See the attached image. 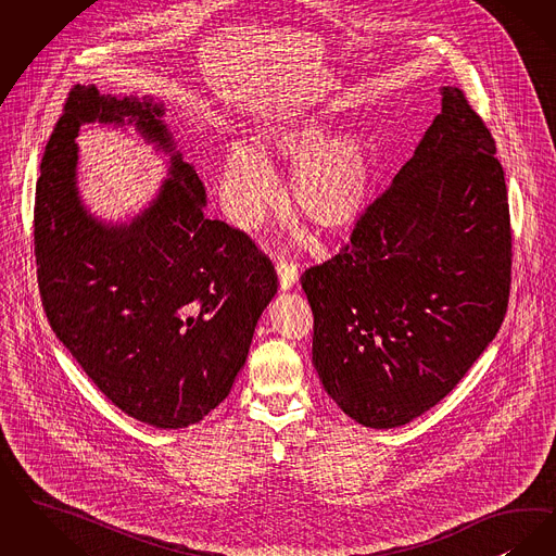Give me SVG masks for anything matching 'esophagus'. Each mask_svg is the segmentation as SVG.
Listing matches in <instances>:
<instances>
[{
    "label": "esophagus",
    "instance_id": "1",
    "mask_svg": "<svg viewBox=\"0 0 556 556\" xmlns=\"http://www.w3.org/2000/svg\"><path fill=\"white\" fill-rule=\"evenodd\" d=\"M277 270H279V283H281V289L293 288L295 283H298V265H295V261H291L288 256H279V261H277Z\"/></svg>",
    "mask_w": 556,
    "mask_h": 556
}]
</instances>
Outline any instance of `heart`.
I'll return each mask as SVG.
<instances>
[{
  "label": "heart",
  "mask_w": 556,
  "mask_h": 556,
  "mask_svg": "<svg viewBox=\"0 0 556 556\" xmlns=\"http://www.w3.org/2000/svg\"><path fill=\"white\" fill-rule=\"evenodd\" d=\"M268 156L298 163L291 199L308 222L323 229H345L362 217L375 176V147L364 130L337 134L323 113L279 119L258 134ZM223 197L240 225H254L277 199L275 172L258 149L229 142L222 167Z\"/></svg>",
  "instance_id": "obj_1"
}]
</instances>
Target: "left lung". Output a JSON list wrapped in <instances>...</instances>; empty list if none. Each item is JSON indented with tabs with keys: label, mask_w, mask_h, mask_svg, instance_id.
Masks as SVG:
<instances>
[{
	"label": "left lung",
	"mask_w": 556,
	"mask_h": 556,
	"mask_svg": "<svg viewBox=\"0 0 556 556\" xmlns=\"http://www.w3.org/2000/svg\"><path fill=\"white\" fill-rule=\"evenodd\" d=\"M352 242L302 275L312 364L357 424L397 428L466 377L496 337L511 286L505 172L455 87Z\"/></svg>",
	"instance_id": "1"
}]
</instances>
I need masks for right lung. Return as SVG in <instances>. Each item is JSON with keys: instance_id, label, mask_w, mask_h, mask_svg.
Masks as SVG:
<instances>
[{"instance_id": "right-lung-1", "label": "right lung", "mask_w": 556, "mask_h": 556, "mask_svg": "<svg viewBox=\"0 0 556 556\" xmlns=\"http://www.w3.org/2000/svg\"><path fill=\"white\" fill-rule=\"evenodd\" d=\"M153 97L74 87L41 161L35 258L47 320L99 391L138 422L197 424L244 368L277 273L244 231L204 213L194 167ZM132 125L170 155L168 179L128 224L89 215L77 194L85 123Z\"/></svg>"}]
</instances>
